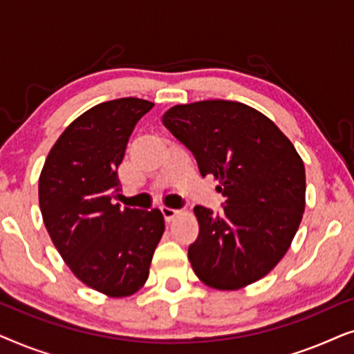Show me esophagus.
<instances>
[{
	"mask_svg": "<svg viewBox=\"0 0 354 354\" xmlns=\"http://www.w3.org/2000/svg\"><path fill=\"white\" fill-rule=\"evenodd\" d=\"M161 212H162V216H164V219H166V222H171L174 217H177L178 214H180V211H178V209H174V207H167V206H162Z\"/></svg>",
	"mask_w": 354,
	"mask_h": 354,
	"instance_id": "34e87169",
	"label": "esophagus"
}]
</instances>
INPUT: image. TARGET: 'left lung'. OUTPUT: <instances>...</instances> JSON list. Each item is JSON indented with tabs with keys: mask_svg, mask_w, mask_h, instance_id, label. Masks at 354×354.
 <instances>
[{
	"mask_svg": "<svg viewBox=\"0 0 354 354\" xmlns=\"http://www.w3.org/2000/svg\"><path fill=\"white\" fill-rule=\"evenodd\" d=\"M162 124L225 196L221 216L203 206L193 209L200 234L188 259L196 277L216 290L258 282L283 258L303 219L301 156L268 115L239 101L176 104Z\"/></svg>",
	"mask_w": 354,
	"mask_h": 354,
	"instance_id": "1",
	"label": "left lung"
}]
</instances>
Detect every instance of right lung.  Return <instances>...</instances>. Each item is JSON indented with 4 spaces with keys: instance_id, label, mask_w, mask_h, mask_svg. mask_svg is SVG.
Segmentation results:
<instances>
[{
    "instance_id": "obj_1",
    "label": "right lung",
    "mask_w": 354,
    "mask_h": 354,
    "mask_svg": "<svg viewBox=\"0 0 354 354\" xmlns=\"http://www.w3.org/2000/svg\"><path fill=\"white\" fill-rule=\"evenodd\" d=\"M151 101L120 98L85 111L43 164L38 201L51 241L72 274L109 298L137 293L164 234L161 211L113 205L118 167Z\"/></svg>"
}]
</instances>
